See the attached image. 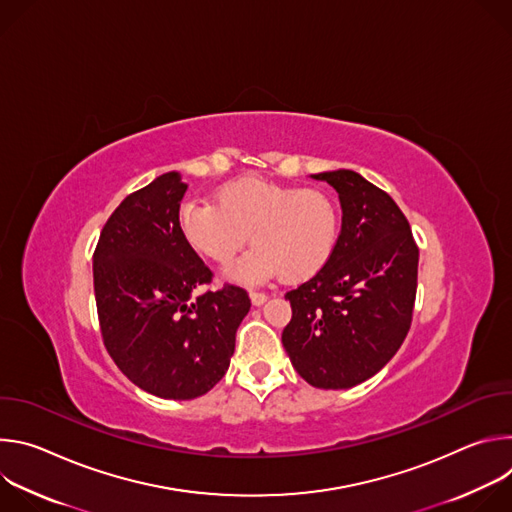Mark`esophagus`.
<instances>
[{"mask_svg": "<svg viewBox=\"0 0 512 512\" xmlns=\"http://www.w3.org/2000/svg\"><path fill=\"white\" fill-rule=\"evenodd\" d=\"M249 298L253 306H263L267 302V296L261 294V291H249Z\"/></svg>", "mask_w": 512, "mask_h": 512, "instance_id": "obj_1", "label": "esophagus"}]
</instances>
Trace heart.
I'll list each match as a JSON object with an SVG mask.
<instances>
[{
    "mask_svg": "<svg viewBox=\"0 0 512 512\" xmlns=\"http://www.w3.org/2000/svg\"><path fill=\"white\" fill-rule=\"evenodd\" d=\"M178 231L200 257L227 265L235 283L255 285L277 273L304 281L326 267L340 237L334 198L318 188H291L261 178H239L216 192V204L186 200L178 210Z\"/></svg>",
    "mask_w": 512,
    "mask_h": 512,
    "instance_id": "obj_1",
    "label": "heart"
}]
</instances>
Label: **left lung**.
<instances>
[{
    "mask_svg": "<svg viewBox=\"0 0 512 512\" xmlns=\"http://www.w3.org/2000/svg\"><path fill=\"white\" fill-rule=\"evenodd\" d=\"M312 178L338 192L342 227L326 267L285 294L281 342L312 387L350 389L377 375L409 332L419 249L395 200L360 174Z\"/></svg>",
    "mask_w": 512,
    "mask_h": 512,
    "instance_id": "1",
    "label": "left lung"
}]
</instances>
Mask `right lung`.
I'll return each instance as SVG.
<instances>
[{
  "label": "right lung",
  "mask_w": 512,
  "mask_h": 512,
  "mask_svg": "<svg viewBox=\"0 0 512 512\" xmlns=\"http://www.w3.org/2000/svg\"><path fill=\"white\" fill-rule=\"evenodd\" d=\"M186 188L178 172H168L129 194L93 257L107 352L133 385L174 401L196 399L225 377L251 308L235 285L198 294L212 273L178 231Z\"/></svg>",
  "instance_id": "right-lung-1"
}]
</instances>
